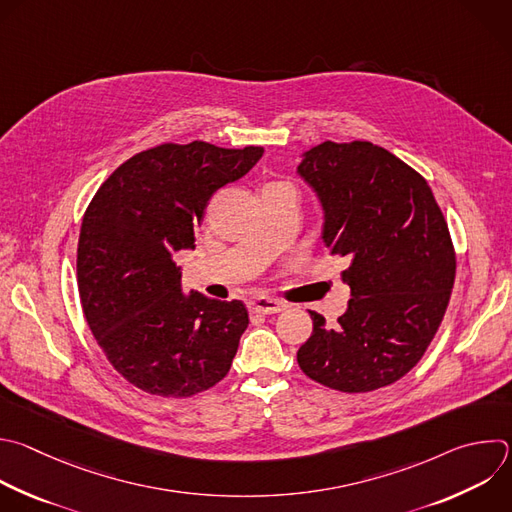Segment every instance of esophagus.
Here are the masks:
<instances>
[{"instance_id":"obj_1","label":"esophagus","mask_w":512,"mask_h":512,"mask_svg":"<svg viewBox=\"0 0 512 512\" xmlns=\"http://www.w3.org/2000/svg\"><path fill=\"white\" fill-rule=\"evenodd\" d=\"M249 309L251 313H261V315H271V313H277V311H283L285 309V303L279 301V299H273V297H255L249 301Z\"/></svg>"}]
</instances>
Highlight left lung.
I'll return each mask as SVG.
<instances>
[{
    "label": "left lung",
    "instance_id": "1",
    "mask_svg": "<svg viewBox=\"0 0 512 512\" xmlns=\"http://www.w3.org/2000/svg\"><path fill=\"white\" fill-rule=\"evenodd\" d=\"M297 173L325 211L323 243L348 263V311L313 333L297 364L313 382L364 394L404 378L434 339L456 277L448 223L426 179L368 140L323 142Z\"/></svg>",
    "mask_w": 512,
    "mask_h": 512
}]
</instances>
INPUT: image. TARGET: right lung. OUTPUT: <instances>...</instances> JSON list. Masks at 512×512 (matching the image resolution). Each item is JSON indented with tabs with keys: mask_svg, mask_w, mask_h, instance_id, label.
<instances>
[{
	"mask_svg": "<svg viewBox=\"0 0 512 512\" xmlns=\"http://www.w3.org/2000/svg\"><path fill=\"white\" fill-rule=\"evenodd\" d=\"M261 156V146L164 142L122 162L92 197L76 255L80 303L106 360L138 390L191 398L229 374L247 307L185 297L173 255L195 247L213 193Z\"/></svg>",
	"mask_w": 512,
	"mask_h": 512,
	"instance_id": "right-lung-1",
	"label": "right lung"
}]
</instances>
